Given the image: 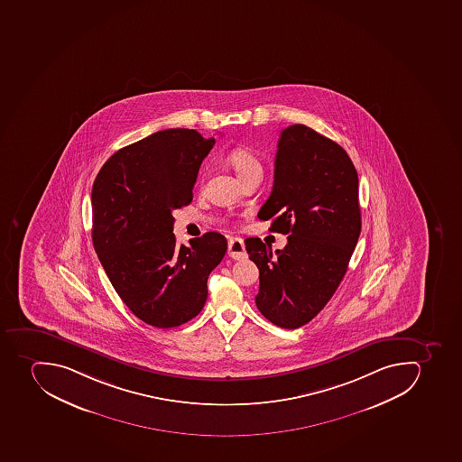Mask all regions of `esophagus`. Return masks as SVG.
<instances>
[{
    "label": "esophagus",
    "mask_w": 462,
    "mask_h": 462,
    "mask_svg": "<svg viewBox=\"0 0 462 462\" xmlns=\"http://www.w3.org/2000/svg\"><path fill=\"white\" fill-rule=\"evenodd\" d=\"M228 254L233 259L240 260L245 257V241L238 238V236H233L228 241Z\"/></svg>",
    "instance_id": "1"
}]
</instances>
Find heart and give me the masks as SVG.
<instances>
[{
  "label": "heart",
  "mask_w": 462,
  "mask_h": 462,
  "mask_svg": "<svg viewBox=\"0 0 462 462\" xmlns=\"http://www.w3.org/2000/svg\"><path fill=\"white\" fill-rule=\"evenodd\" d=\"M228 162L236 171V175L240 177L241 181L252 175H262L263 172L259 156L247 148L234 149L228 155Z\"/></svg>",
  "instance_id": "1"
}]
</instances>
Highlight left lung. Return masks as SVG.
<instances>
[{
    "label": "left lung",
    "instance_id": "left-lung-1",
    "mask_svg": "<svg viewBox=\"0 0 462 462\" xmlns=\"http://www.w3.org/2000/svg\"><path fill=\"white\" fill-rule=\"evenodd\" d=\"M257 217L288 236L275 253L260 238L245 241L259 268L257 309L273 325L297 329L332 299L360 236L358 175L348 153L307 125L283 128L273 187Z\"/></svg>",
    "mask_w": 462,
    "mask_h": 462
}]
</instances>
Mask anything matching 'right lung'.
Returning <instances> with one entry per match:
<instances>
[{
  "mask_svg": "<svg viewBox=\"0 0 462 462\" xmlns=\"http://www.w3.org/2000/svg\"><path fill=\"white\" fill-rule=\"evenodd\" d=\"M215 139L168 128L116 152L92 187V241L116 294L140 320L168 329L196 318L226 238L206 233L177 245L172 212L193 186Z\"/></svg>",
  "mask_w": 462,
  "mask_h": 462,
  "instance_id": "add662e5",
  "label": "right lung"
}]
</instances>
